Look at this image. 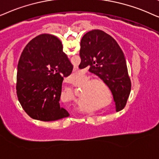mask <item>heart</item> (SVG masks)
I'll return each instance as SVG.
<instances>
[{"label":"heart","instance_id":"heart-1","mask_svg":"<svg viewBox=\"0 0 159 159\" xmlns=\"http://www.w3.org/2000/svg\"><path fill=\"white\" fill-rule=\"evenodd\" d=\"M81 78V81L84 82H86L89 79L87 76H85V75L82 76ZM91 82H92V81H89L87 83L85 84V86H84L83 89H84V95H88V94H97V91L95 90V89L92 86L89 85V84H91ZM67 89H68V91L70 93H73V89L72 88H67ZM96 95H97V94H96ZM74 99L76 100L75 99Z\"/></svg>","mask_w":159,"mask_h":159}]
</instances>
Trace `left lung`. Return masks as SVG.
Listing matches in <instances>:
<instances>
[{"mask_svg":"<svg viewBox=\"0 0 159 159\" xmlns=\"http://www.w3.org/2000/svg\"><path fill=\"white\" fill-rule=\"evenodd\" d=\"M79 68L89 67L108 86L113 94L116 112L126 106L131 91V81L121 48L111 35L93 30L81 41Z\"/></svg>","mask_w":159,"mask_h":159,"instance_id":"1","label":"left lung"}]
</instances>
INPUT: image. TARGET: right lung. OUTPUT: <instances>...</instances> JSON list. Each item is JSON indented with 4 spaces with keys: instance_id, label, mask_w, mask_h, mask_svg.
I'll use <instances>...</instances> for the list:
<instances>
[{
    "instance_id": "obj_1",
    "label": "right lung",
    "mask_w": 159,
    "mask_h": 159,
    "mask_svg": "<svg viewBox=\"0 0 159 159\" xmlns=\"http://www.w3.org/2000/svg\"><path fill=\"white\" fill-rule=\"evenodd\" d=\"M62 44L50 34L32 39L21 54L17 66L16 94L22 108L33 119L53 121L68 117L60 105L63 78L73 66Z\"/></svg>"
}]
</instances>
